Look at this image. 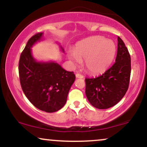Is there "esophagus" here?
<instances>
[{"mask_svg":"<svg viewBox=\"0 0 147 147\" xmlns=\"http://www.w3.org/2000/svg\"><path fill=\"white\" fill-rule=\"evenodd\" d=\"M76 77H77V78L83 79L84 78V76L82 75H81V74H79V73H77V74H76Z\"/></svg>","mask_w":147,"mask_h":147,"instance_id":"34e87169","label":"esophagus"}]
</instances>
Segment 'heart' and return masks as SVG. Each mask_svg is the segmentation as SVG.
<instances>
[{"mask_svg": "<svg viewBox=\"0 0 147 147\" xmlns=\"http://www.w3.org/2000/svg\"><path fill=\"white\" fill-rule=\"evenodd\" d=\"M115 52L116 46L112 41L102 36H94L79 42L73 52L69 53V57L76 63L85 60L88 71L97 74L109 66Z\"/></svg>", "mask_w": 147, "mask_h": 147, "instance_id": "heart-1", "label": "heart"}]
</instances>
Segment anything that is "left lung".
I'll return each instance as SVG.
<instances>
[{
    "mask_svg": "<svg viewBox=\"0 0 147 147\" xmlns=\"http://www.w3.org/2000/svg\"><path fill=\"white\" fill-rule=\"evenodd\" d=\"M131 56L122 38L117 37L115 62L102 75L86 78V95L89 102L99 109L117 104L129 88L131 77Z\"/></svg>",
    "mask_w": 147,
    "mask_h": 147,
    "instance_id": "obj_1",
    "label": "left lung"
}]
</instances>
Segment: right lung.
Returning a JSON list of instances; mask_svg holds the SVG:
<instances>
[{
    "label": "right lung",
    "mask_w": 147,
    "mask_h": 147,
    "mask_svg": "<svg viewBox=\"0 0 147 147\" xmlns=\"http://www.w3.org/2000/svg\"><path fill=\"white\" fill-rule=\"evenodd\" d=\"M42 34L37 33L28 40L20 56L18 73L22 90L30 102L39 110L53 113L65 105L75 75L55 62L40 63L34 59L31 48Z\"/></svg>",
    "instance_id": "obj_1"
}]
</instances>
